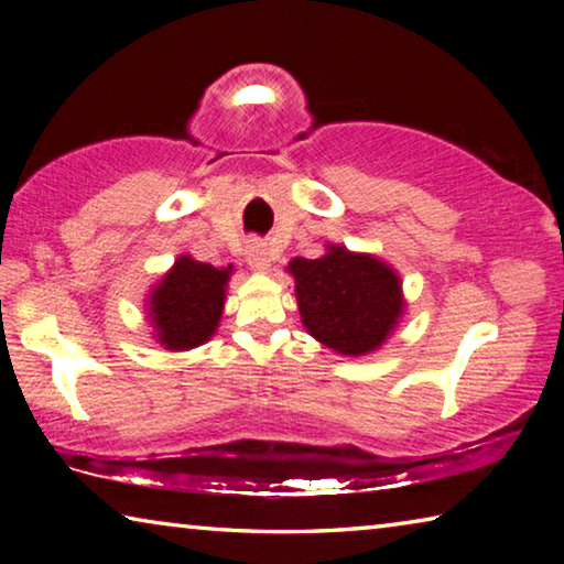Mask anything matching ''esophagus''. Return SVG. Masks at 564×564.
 <instances>
[{"instance_id":"obj_1","label":"esophagus","mask_w":564,"mask_h":564,"mask_svg":"<svg viewBox=\"0 0 564 564\" xmlns=\"http://www.w3.org/2000/svg\"><path fill=\"white\" fill-rule=\"evenodd\" d=\"M246 256H248V265H251L256 273H269L271 271V251L265 248L263 241L248 243Z\"/></svg>"}]
</instances>
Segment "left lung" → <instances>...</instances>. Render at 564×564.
<instances>
[{
    "mask_svg": "<svg viewBox=\"0 0 564 564\" xmlns=\"http://www.w3.org/2000/svg\"><path fill=\"white\" fill-rule=\"evenodd\" d=\"M301 323L308 336L338 356L376 352L405 316L403 281L373 253L326 243L321 259H291Z\"/></svg>",
    "mask_w": 564,
    "mask_h": 564,
    "instance_id": "left-lung-1",
    "label": "left lung"
}]
</instances>
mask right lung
Listing matches in <instances>:
<instances>
[{"label":"right lung","instance_id":"right-lung-1","mask_svg":"<svg viewBox=\"0 0 564 564\" xmlns=\"http://www.w3.org/2000/svg\"><path fill=\"white\" fill-rule=\"evenodd\" d=\"M236 269H216L181 253L174 265L147 295L151 336L164 350L184 352L204 346L218 330L224 316L226 289Z\"/></svg>","mask_w":564,"mask_h":564}]
</instances>
